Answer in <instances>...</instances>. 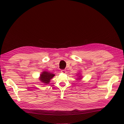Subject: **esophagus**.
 Returning a JSON list of instances; mask_svg holds the SVG:
<instances>
[{
    "label": "esophagus",
    "mask_w": 124,
    "mask_h": 124,
    "mask_svg": "<svg viewBox=\"0 0 124 124\" xmlns=\"http://www.w3.org/2000/svg\"><path fill=\"white\" fill-rule=\"evenodd\" d=\"M61 72L62 73H66V71L65 70H61Z\"/></svg>",
    "instance_id": "1"
}]
</instances>
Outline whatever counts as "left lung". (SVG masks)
Here are the masks:
<instances>
[{"label": "left lung", "mask_w": 124, "mask_h": 124, "mask_svg": "<svg viewBox=\"0 0 124 124\" xmlns=\"http://www.w3.org/2000/svg\"><path fill=\"white\" fill-rule=\"evenodd\" d=\"M77 76L78 77V80H80L82 79V76L81 75V74L80 73H78V74H77Z\"/></svg>", "instance_id": "1"}]
</instances>
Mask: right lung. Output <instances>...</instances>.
<instances>
[{"label":"right lung","mask_w":124,"mask_h":124,"mask_svg":"<svg viewBox=\"0 0 124 124\" xmlns=\"http://www.w3.org/2000/svg\"><path fill=\"white\" fill-rule=\"evenodd\" d=\"M55 76V74L48 72L46 71H43L41 72L39 77V80L41 83H43L44 85H47L50 83L51 80Z\"/></svg>","instance_id":"right-lung-1"}]
</instances>
